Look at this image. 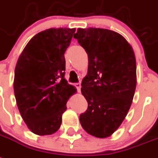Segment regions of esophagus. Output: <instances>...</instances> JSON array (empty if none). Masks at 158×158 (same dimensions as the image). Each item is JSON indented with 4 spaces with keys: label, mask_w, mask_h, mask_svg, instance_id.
<instances>
[{
    "label": "esophagus",
    "mask_w": 158,
    "mask_h": 158,
    "mask_svg": "<svg viewBox=\"0 0 158 158\" xmlns=\"http://www.w3.org/2000/svg\"><path fill=\"white\" fill-rule=\"evenodd\" d=\"M74 85H75V87H76V88L77 89V90L79 91V92H80L81 87V85L80 83H75V84H74Z\"/></svg>",
    "instance_id": "34e87169"
}]
</instances>
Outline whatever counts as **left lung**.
<instances>
[{"mask_svg":"<svg viewBox=\"0 0 158 158\" xmlns=\"http://www.w3.org/2000/svg\"><path fill=\"white\" fill-rule=\"evenodd\" d=\"M73 38L89 60L81 89L88 108L80 114V123L89 135L108 137L123 123L133 99L136 87L133 49L124 37L107 29L78 28Z\"/></svg>","mask_w":158,"mask_h":158,"instance_id":"1","label":"left lung"}]
</instances>
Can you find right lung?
Returning a JSON list of instances; mask_svg holds the SVG:
<instances>
[{"mask_svg":"<svg viewBox=\"0 0 158 158\" xmlns=\"http://www.w3.org/2000/svg\"><path fill=\"white\" fill-rule=\"evenodd\" d=\"M76 30L51 28L25 47L14 71L17 105L28 128L39 135L58 131L68 100L77 92L65 80L64 52Z\"/></svg>","mask_w":158,"mask_h":158,"instance_id":"obj_1","label":"right lung"}]
</instances>
